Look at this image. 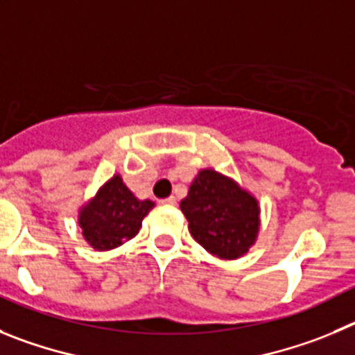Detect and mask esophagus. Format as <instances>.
Listing matches in <instances>:
<instances>
[{"label":"esophagus","mask_w":355,"mask_h":355,"mask_svg":"<svg viewBox=\"0 0 355 355\" xmlns=\"http://www.w3.org/2000/svg\"><path fill=\"white\" fill-rule=\"evenodd\" d=\"M161 205H177V198L170 196V198H164V200L159 201Z\"/></svg>","instance_id":"obj_1"}]
</instances>
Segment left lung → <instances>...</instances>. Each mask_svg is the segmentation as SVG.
<instances>
[{
    "instance_id": "obj_1",
    "label": "left lung",
    "mask_w": 355,
    "mask_h": 355,
    "mask_svg": "<svg viewBox=\"0 0 355 355\" xmlns=\"http://www.w3.org/2000/svg\"><path fill=\"white\" fill-rule=\"evenodd\" d=\"M180 210L194 241L221 260L244 257L260 233L257 196L214 168L198 171Z\"/></svg>"
}]
</instances>
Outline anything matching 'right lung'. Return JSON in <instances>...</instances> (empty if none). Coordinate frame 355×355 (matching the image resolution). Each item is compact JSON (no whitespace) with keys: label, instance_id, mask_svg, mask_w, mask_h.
Here are the masks:
<instances>
[{"label":"right lung","instance_id":"1","mask_svg":"<svg viewBox=\"0 0 355 355\" xmlns=\"http://www.w3.org/2000/svg\"><path fill=\"white\" fill-rule=\"evenodd\" d=\"M154 207L152 200L134 196L122 175L114 173L79 207L78 225L86 244L95 251H110L136 237Z\"/></svg>","mask_w":355,"mask_h":355}]
</instances>
